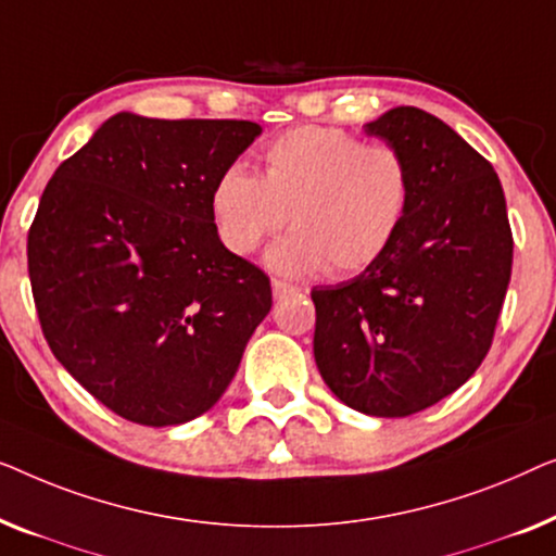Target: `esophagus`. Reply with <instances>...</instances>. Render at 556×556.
<instances>
[{
    "instance_id": "1",
    "label": "esophagus",
    "mask_w": 556,
    "mask_h": 556,
    "mask_svg": "<svg viewBox=\"0 0 556 556\" xmlns=\"http://www.w3.org/2000/svg\"><path fill=\"white\" fill-rule=\"evenodd\" d=\"M271 292H275V296L279 300V296H285V294L300 292V287L289 285V281H281V279H271Z\"/></svg>"
}]
</instances>
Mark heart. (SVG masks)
<instances>
[{"label": "heart", "mask_w": 556, "mask_h": 556, "mask_svg": "<svg viewBox=\"0 0 556 556\" xmlns=\"http://www.w3.org/2000/svg\"><path fill=\"white\" fill-rule=\"evenodd\" d=\"M408 161L388 143H365L342 128L304 125L264 148L262 176L229 163L208 193L211 222L233 254H252L281 226L269 249L285 275H353L388 252L410 211Z\"/></svg>", "instance_id": "b5f03b06"}]
</instances>
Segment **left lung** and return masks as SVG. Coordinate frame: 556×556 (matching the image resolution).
I'll use <instances>...</instances> for the list:
<instances>
[{"instance_id": "obj_1", "label": "left lung", "mask_w": 556, "mask_h": 556, "mask_svg": "<svg viewBox=\"0 0 556 556\" xmlns=\"http://www.w3.org/2000/svg\"><path fill=\"white\" fill-rule=\"evenodd\" d=\"M365 132L408 161L410 211L363 275L312 289L315 363L350 408L403 418L479 370L511 279L514 239L494 166L443 121L401 105Z\"/></svg>"}]
</instances>
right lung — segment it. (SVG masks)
Returning <instances> with one entry per match:
<instances>
[{
  "label": "right lung",
  "mask_w": 556,
  "mask_h": 556,
  "mask_svg": "<svg viewBox=\"0 0 556 556\" xmlns=\"http://www.w3.org/2000/svg\"><path fill=\"white\" fill-rule=\"evenodd\" d=\"M262 128L118 113L60 163L27 237L52 355L140 426L206 413L271 309L269 277L211 222L216 176Z\"/></svg>",
  "instance_id": "obj_1"
}]
</instances>
